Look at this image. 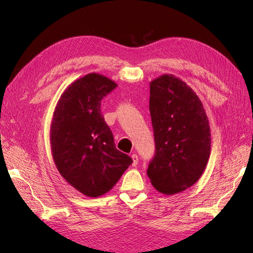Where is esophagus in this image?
<instances>
[{"label":"esophagus","mask_w":253,"mask_h":253,"mask_svg":"<svg viewBox=\"0 0 253 253\" xmlns=\"http://www.w3.org/2000/svg\"><path fill=\"white\" fill-rule=\"evenodd\" d=\"M131 159H132V165L136 166L138 164V155L136 153H132Z\"/></svg>","instance_id":"1"}]
</instances>
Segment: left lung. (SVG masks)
Listing matches in <instances>:
<instances>
[{
    "label": "left lung",
    "mask_w": 253,
    "mask_h": 253,
    "mask_svg": "<svg viewBox=\"0 0 253 253\" xmlns=\"http://www.w3.org/2000/svg\"><path fill=\"white\" fill-rule=\"evenodd\" d=\"M155 153L147 174L153 187L175 195L195 185L211 153L209 120L199 96L174 75L150 83Z\"/></svg>",
    "instance_id": "1"
}]
</instances>
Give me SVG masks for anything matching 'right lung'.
<instances>
[{
    "instance_id": "obj_1",
    "label": "right lung",
    "mask_w": 253,
    "mask_h": 253,
    "mask_svg": "<svg viewBox=\"0 0 253 253\" xmlns=\"http://www.w3.org/2000/svg\"><path fill=\"white\" fill-rule=\"evenodd\" d=\"M116 87L103 75H85L68 85L53 113L50 140L56 169L69 185L91 198L109 192L132 163L116 149L101 114L102 99Z\"/></svg>"
}]
</instances>
